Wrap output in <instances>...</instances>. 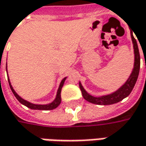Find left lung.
Segmentation results:
<instances>
[{
  "mask_svg": "<svg viewBox=\"0 0 146 146\" xmlns=\"http://www.w3.org/2000/svg\"><path fill=\"white\" fill-rule=\"evenodd\" d=\"M131 38H132L133 49H134V65H133V71L130 74L129 78L127 79V81L124 82L123 86H120L117 90L114 91L113 93L100 96V97H94L93 95L87 93L86 90L82 86V83L79 82V86H80L81 91L82 94L83 98L86 101L94 103V104H98V105H111V104L119 103V101L123 100V98L128 97L130 93L132 92L133 87L137 82V78H138L140 64H141V58H140L137 43L133 36V32H131Z\"/></svg>",
  "mask_w": 146,
  "mask_h": 146,
  "instance_id": "8db88e82",
  "label": "left lung"
}]
</instances>
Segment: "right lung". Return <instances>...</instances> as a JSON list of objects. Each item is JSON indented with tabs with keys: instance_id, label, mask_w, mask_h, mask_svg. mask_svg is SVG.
<instances>
[{
	"instance_id": "1",
	"label": "right lung",
	"mask_w": 146,
	"mask_h": 146,
	"mask_svg": "<svg viewBox=\"0 0 146 146\" xmlns=\"http://www.w3.org/2000/svg\"><path fill=\"white\" fill-rule=\"evenodd\" d=\"M6 72H7V63H6ZM8 76V75H7ZM67 78H63V80L60 82V86H59V88L57 90V93H56V96L55 99L53 100L52 103H48V104H35V103H31L30 102H28L27 100L23 99V98H21L18 94L16 93V91L13 90V86L10 83V81H9V76H8V81H9V86H10V89L12 90V92L14 94V96L16 97V98L19 101V103H21L23 105L27 107L28 108H31L32 110H43V111H49V110H53L55 108H56L60 104V102H61V96H60V93H61V89L63 87L64 83L65 82Z\"/></svg>"
}]
</instances>
